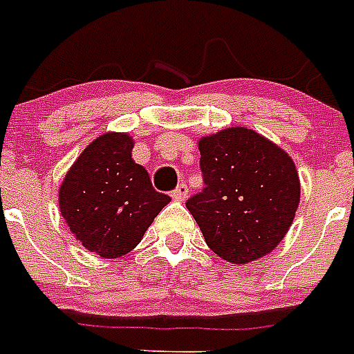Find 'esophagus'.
<instances>
[{"label":"esophagus","instance_id":"34e87169","mask_svg":"<svg viewBox=\"0 0 354 354\" xmlns=\"http://www.w3.org/2000/svg\"><path fill=\"white\" fill-rule=\"evenodd\" d=\"M171 197H174L175 201H186V197H188V186H186L185 183H180V185L171 192Z\"/></svg>","mask_w":354,"mask_h":354}]
</instances>
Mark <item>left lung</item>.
<instances>
[{
    "mask_svg": "<svg viewBox=\"0 0 354 354\" xmlns=\"http://www.w3.org/2000/svg\"><path fill=\"white\" fill-rule=\"evenodd\" d=\"M205 188L186 201L206 245L243 265L267 256L292 225L299 177L287 151L247 128L199 140Z\"/></svg>",
    "mask_w": 354,
    "mask_h": 354,
    "instance_id": "1",
    "label": "left lung"
}]
</instances>
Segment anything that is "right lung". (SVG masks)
Returning <instances> with one entry per match:
<instances>
[{"label":"right lung","instance_id":"add662e5","mask_svg":"<svg viewBox=\"0 0 354 354\" xmlns=\"http://www.w3.org/2000/svg\"><path fill=\"white\" fill-rule=\"evenodd\" d=\"M128 133L95 138L65 174L58 205L69 230L89 252L120 257L137 247L169 197L151 186L144 166L131 159Z\"/></svg>","mask_w":354,"mask_h":354}]
</instances>
